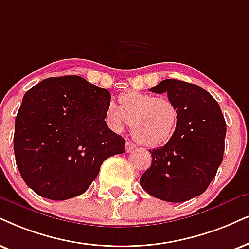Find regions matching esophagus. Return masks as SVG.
Returning a JSON list of instances; mask_svg holds the SVG:
<instances>
[{
    "label": "esophagus",
    "mask_w": 249,
    "mask_h": 249,
    "mask_svg": "<svg viewBox=\"0 0 249 249\" xmlns=\"http://www.w3.org/2000/svg\"><path fill=\"white\" fill-rule=\"evenodd\" d=\"M125 148H126V152L127 153H131V152H133V150H135V148H137V146H135L134 143L130 142V141H127V142L125 143Z\"/></svg>",
    "instance_id": "obj_1"
}]
</instances>
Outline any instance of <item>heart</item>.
I'll return each instance as SVG.
<instances>
[{"mask_svg": "<svg viewBox=\"0 0 249 249\" xmlns=\"http://www.w3.org/2000/svg\"><path fill=\"white\" fill-rule=\"evenodd\" d=\"M109 128L123 132L132 125L135 140L147 147H160L174 138L179 124V110L166 96L127 92L119 96L118 106L110 102L105 112Z\"/></svg>", "mask_w": 249, "mask_h": 249, "instance_id": "heart-1", "label": "heart"}]
</instances>
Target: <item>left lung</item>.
<instances>
[{"mask_svg": "<svg viewBox=\"0 0 249 249\" xmlns=\"http://www.w3.org/2000/svg\"><path fill=\"white\" fill-rule=\"evenodd\" d=\"M150 92L168 94L179 110L177 131L168 143L149 150L152 165L140 178L147 193L168 202L202 194L223 161L226 123L218 103L197 85L165 79Z\"/></svg>", "mask_w": 249, "mask_h": 249, "instance_id": "obj_1", "label": "left lung"}]
</instances>
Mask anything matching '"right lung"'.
I'll return each instance as SVG.
<instances>
[{"mask_svg": "<svg viewBox=\"0 0 249 249\" xmlns=\"http://www.w3.org/2000/svg\"><path fill=\"white\" fill-rule=\"evenodd\" d=\"M110 92L78 75L48 78L27 90L15 122L14 150L21 178L50 200L85 193L125 140L105 121Z\"/></svg>", "mask_w": 249, "mask_h": 249, "instance_id": "1", "label": "right lung"}]
</instances>
